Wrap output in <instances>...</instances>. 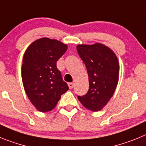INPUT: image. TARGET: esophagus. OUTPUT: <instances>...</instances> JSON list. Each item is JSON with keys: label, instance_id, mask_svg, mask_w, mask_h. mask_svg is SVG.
<instances>
[{"label": "esophagus", "instance_id": "34e87169", "mask_svg": "<svg viewBox=\"0 0 146 146\" xmlns=\"http://www.w3.org/2000/svg\"><path fill=\"white\" fill-rule=\"evenodd\" d=\"M73 86H74V84H73V83H68V86H69V88H70V89H73Z\"/></svg>", "mask_w": 146, "mask_h": 146}]
</instances>
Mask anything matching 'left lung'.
<instances>
[{"label":"left lung","mask_w":146,"mask_h":146,"mask_svg":"<svg viewBox=\"0 0 146 146\" xmlns=\"http://www.w3.org/2000/svg\"><path fill=\"white\" fill-rule=\"evenodd\" d=\"M77 52L86 67L89 89L78 100L86 108L98 111L107 105L119 81V65L114 52L103 44L78 45Z\"/></svg>","instance_id":"obj_1"}]
</instances>
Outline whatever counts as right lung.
Masks as SVG:
<instances>
[{"mask_svg": "<svg viewBox=\"0 0 146 146\" xmlns=\"http://www.w3.org/2000/svg\"><path fill=\"white\" fill-rule=\"evenodd\" d=\"M67 48L59 40L43 38L33 42L25 52L23 86L29 100L40 112L52 111L69 89L57 68V61Z\"/></svg>", "mask_w": 146, "mask_h": 146, "instance_id": "add662e5", "label": "right lung"}]
</instances>
